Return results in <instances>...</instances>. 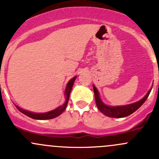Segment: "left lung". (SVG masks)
I'll use <instances>...</instances> for the list:
<instances>
[{
  "mask_svg": "<svg viewBox=\"0 0 159 159\" xmlns=\"http://www.w3.org/2000/svg\"><path fill=\"white\" fill-rule=\"evenodd\" d=\"M93 89H94V98H95V102L98 108L104 115H107L108 117H111V118H124V117L129 116L131 114L134 113L136 110L139 109L143 105V103L148 98L149 94H150L151 91H152V89H151L142 100L139 101V102H135V103H133L128 105H124V106L110 107L108 106V105H105L101 101L100 97H99L98 91L96 89L95 86L93 85Z\"/></svg>",
  "mask_w": 159,
  "mask_h": 159,
  "instance_id": "8db88e82",
  "label": "left lung"
}]
</instances>
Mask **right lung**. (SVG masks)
Here are the masks:
<instances>
[{
	"label": "right lung",
	"instance_id": "obj_1",
	"mask_svg": "<svg viewBox=\"0 0 159 159\" xmlns=\"http://www.w3.org/2000/svg\"><path fill=\"white\" fill-rule=\"evenodd\" d=\"M75 78H76V77H75V78H72L71 80H70L69 82H68V84H67L66 89H65V95H66V102H65V103L63 105H61V106L56 108V109L51 111H48V112H46V113H33V112H30L26 110L22 109V108H19L18 106H16V107H17V109L20 111V112H22V113L25 114V115H27V116L30 117V118H34V119L45 120V119H51V118H56V117H57L58 115H60L65 110V108H66V106L67 105H68V99H69L70 91H71L72 87H73V84H74V82H75Z\"/></svg>",
	"mask_w": 159,
	"mask_h": 159
}]
</instances>
